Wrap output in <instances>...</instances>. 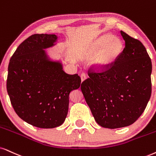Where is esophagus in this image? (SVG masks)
Returning <instances> with one entry per match:
<instances>
[{
    "instance_id": "obj_1",
    "label": "esophagus",
    "mask_w": 156,
    "mask_h": 156,
    "mask_svg": "<svg viewBox=\"0 0 156 156\" xmlns=\"http://www.w3.org/2000/svg\"><path fill=\"white\" fill-rule=\"evenodd\" d=\"M80 78H81V81H83V80L87 78V76L85 73H81V75H80Z\"/></svg>"
}]
</instances>
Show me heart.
Instances as JSON below:
<instances>
[{"mask_svg": "<svg viewBox=\"0 0 156 156\" xmlns=\"http://www.w3.org/2000/svg\"><path fill=\"white\" fill-rule=\"evenodd\" d=\"M96 62L100 67L109 66L118 58L122 50V44L119 39L112 35L106 34L100 37L94 43L93 52L96 54L100 50Z\"/></svg>", "mask_w": 156, "mask_h": 156, "instance_id": "obj_1", "label": "heart"}]
</instances>
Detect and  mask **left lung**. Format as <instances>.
Segmentation results:
<instances>
[{"label":"left lung","mask_w":156,"mask_h":156,"mask_svg":"<svg viewBox=\"0 0 156 156\" xmlns=\"http://www.w3.org/2000/svg\"><path fill=\"white\" fill-rule=\"evenodd\" d=\"M125 47L109 66L93 65L82 93L96 122L115 129L131 125L145 111L151 96L152 62L138 39L120 31Z\"/></svg>","instance_id":"1"}]
</instances>
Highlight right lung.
Returning <instances> with one entry per match:
<instances>
[{
	"mask_svg": "<svg viewBox=\"0 0 156 156\" xmlns=\"http://www.w3.org/2000/svg\"><path fill=\"white\" fill-rule=\"evenodd\" d=\"M55 34H35L25 39L11 57L8 68L7 91L21 119L39 128L63 123L69 94L80 86L78 74H67L61 63L47 58L43 49L52 46Z\"/></svg>",
	"mask_w": 156,
	"mask_h": 156,
	"instance_id": "right-lung-1",
	"label": "right lung"
}]
</instances>
